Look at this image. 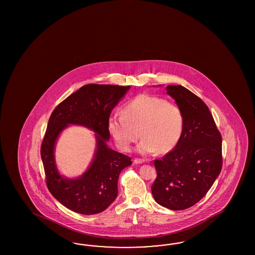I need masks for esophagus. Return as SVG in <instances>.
I'll list each match as a JSON object with an SVG mask.
<instances>
[{
    "label": "esophagus",
    "instance_id": "34e87169",
    "mask_svg": "<svg viewBox=\"0 0 255 255\" xmlns=\"http://www.w3.org/2000/svg\"><path fill=\"white\" fill-rule=\"evenodd\" d=\"M145 162L143 159H139V158H135V159H133V163H136V164H138V163H143V162Z\"/></svg>",
    "mask_w": 255,
    "mask_h": 255
}]
</instances>
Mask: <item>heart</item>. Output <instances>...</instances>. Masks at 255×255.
<instances>
[{
	"instance_id": "obj_1",
	"label": "heart",
	"mask_w": 255,
	"mask_h": 255,
	"mask_svg": "<svg viewBox=\"0 0 255 255\" xmlns=\"http://www.w3.org/2000/svg\"><path fill=\"white\" fill-rule=\"evenodd\" d=\"M123 115L109 117L108 131L118 147L129 151L140 136L142 154L167 153L178 144L183 131V114L177 104L150 94H139L127 102ZM139 131V132L138 131Z\"/></svg>"
}]
</instances>
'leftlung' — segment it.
<instances>
[{
  "mask_svg": "<svg viewBox=\"0 0 255 255\" xmlns=\"http://www.w3.org/2000/svg\"><path fill=\"white\" fill-rule=\"evenodd\" d=\"M181 109L183 131L174 149L155 160V201L166 209L182 210L207 194L223 166L222 135L208 106L181 85L166 87Z\"/></svg>",
  "mask_w": 255,
  "mask_h": 255,
  "instance_id": "left-lung-1",
  "label": "left lung"
}]
</instances>
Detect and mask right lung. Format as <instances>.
Segmentation results:
<instances>
[{
	"instance_id": "obj_1",
	"label": "right lung",
	"mask_w": 255,
	"mask_h": 255,
	"mask_svg": "<svg viewBox=\"0 0 255 255\" xmlns=\"http://www.w3.org/2000/svg\"><path fill=\"white\" fill-rule=\"evenodd\" d=\"M129 89L130 86H83L59 104L49 118L41 145L46 186L57 200L77 213L93 215L108 209L118 195V179L122 170L131 164L129 156L107 145L110 137L108 119ZM69 124L84 126L97 133L93 162L77 179L62 177L54 163L55 141Z\"/></svg>"
}]
</instances>
